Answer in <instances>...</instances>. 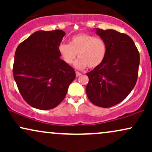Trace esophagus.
Wrapping results in <instances>:
<instances>
[{
	"instance_id": "esophagus-1",
	"label": "esophagus",
	"mask_w": 152,
	"mask_h": 152,
	"mask_svg": "<svg viewBox=\"0 0 152 152\" xmlns=\"http://www.w3.org/2000/svg\"><path fill=\"white\" fill-rule=\"evenodd\" d=\"M81 75V73L78 72V71H76V77H78V76H80Z\"/></svg>"
}]
</instances>
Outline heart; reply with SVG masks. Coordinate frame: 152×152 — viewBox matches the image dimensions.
I'll return each mask as SVG.
<instances>
[{
	"label": "heart",
	"mask_w": 152,
	"mask_h": 152,
	"mask_svg": "<svg viewBox=\"0 0 152 152\" xmlns=\"http://www.w3.org/2000/svg\"><path fill=\"white\" fill-rule=\"evenodd\" d=\"M58 50L66 64H72L78 54L79 58L75 63L77 69H83L87 66L95 69L105 59L107 45L102 38L86 33H80L71 38L69 44L61 43Z\"/></svg>",
	"instance_id": "b5f03b06"
}]
</instances>
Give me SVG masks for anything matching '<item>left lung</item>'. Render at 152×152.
Segmentation results:
<instances>
[{
    "label": "left lung",
    "mask_w": 152,
    "mask_h": 152,
    "mask_svg": "<svg viewBox=\"0 0 152 152\" xmlns=\"http://www.w3.org/2000/svg\"><path fill=\"white\" fill-rule=\"evenodd\" d=\"M96 31L107 45V54L100 66L86 74V91L96 106L109 108L121 102L135 86L140 56L128 35L111 29Z\"/></svg>",
    "instance_id": "left-lung-1"
}]
</instances>
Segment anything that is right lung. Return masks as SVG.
<instances>
[{"mask_svg": "<svg viewBox=\"0 0 152 152\" xmlns=\"http://www.w3.org/2000/svg\"><path fill=\"white\" fill-rule=\"evenodd\" d=\"M65 34L61 30L38 31L17 47L13 78L22 97L32 107L55 108L76 78L74 69L60 58L58 53Z\"/></svg>", "mask_w": 152, "mask_h": 152, "instance_id": "1", "label": "right lung"}]
</instances>
